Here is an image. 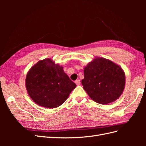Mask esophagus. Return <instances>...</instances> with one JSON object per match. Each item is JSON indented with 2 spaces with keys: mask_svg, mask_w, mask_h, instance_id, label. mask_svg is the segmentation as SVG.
I'll use <instances>...</instances> for the list:
<instances>
[{
  "mask_svg": "<svg viewBox=\"0 0 146 146\" xmlns=\"http://www.w3.org/2000/svg\"><path fill=\"white\" fill-rule=\"evenodd\" d=\"M75 83H76V85L77 86H78V85H80V80H77L75 81Z\"/></svg>",
  "mask_w": 146,
  "mask_h": 146,
  "instance_id": "esophagus-1",
  "label": "esophagus"
}]
</instances>
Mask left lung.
<instances>
[{"instance_id": "1", "label": "left lung", "mask_w": 146, "mask_h": 146, "mask_svg": "<svg viewBox=\"0 0 146 146\" xmlns=\"http://www.w3.org/2000/svg\"><path fill=\"white\" fill-rule=\"evenodd\" d=\"M83 89L100 104H108L121 96L125 86V75L120 66L108 59L96 57L84 68Z\"/></svg>"}]
</instances>
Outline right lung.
I'll return each instance as SVG.
<instances>
[{"label": "right lung", "instance_id": "1", "mask_svg": "<svg viewBox=\"0 0 146 146\" xmlns=\"http://www.w3.org/2000/svg\"><path fill=\"white\" fill-rule=\"evenodd\" d=\"M76 87L63 66L50 58L39 60L26 75L25 88L30 99L47 108L60 107Z\"/></svg>", "mask_w": 146, "mask_h": 146}]
</instances>
